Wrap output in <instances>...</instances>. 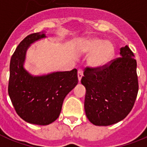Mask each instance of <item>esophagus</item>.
Instances as JSON below:
<instances>
[{
    "instance_id": "1",
    "label": "esophagus",
    "mask_w": 147,
    "mask_h": 147,
    "mask_svg": "<svg viewBox=\"0 0 147 147\" xmlns=\"http://www.w3.org/2000/svg\"><path fill=\"white\" fill-rule=\"evenodd\" d=\"M78 80L79 82H80L81 79H82V76H83V71H82V69H79L78 70Z\"/></svg>"
}]
</instances>
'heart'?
I'll return each mask as SVG.
<instances>
[{"label": "heart", "mask_w": 147, "mask_h": 147, "mask_svg": "<svg viewBox=\"0 0 147 147\" xmlns=\"http://www.w3.org/2000/svg\"><path fill=\"white\" fill-rule=\"evenodd\" d=\"M82 52L90 54L88 64L93 69L98 70L106 66L114 56L115 47L110 41H104L103 39L92 37L85 41Z\"/></svg>", "instance_id": "heart-1"}]
</instances>
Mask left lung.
<instances>
[{"label": "left lung", "mask_w": 147, "mask_h": 147, "mask_svg": "<svg viewBox=\"0 0 147 147\" xmlns=\"http://www.w3.org/2000/svg\"><path fill=\"white\" fill-rule=\"evenodd\" d=\"M81 83L86 88L84 109L93 125L107 126L124 119L138 92L137 61L128 46L119 58L100 71L87 68Z\"/></svg>", "instance_id": "obj_1"}]
</instances>
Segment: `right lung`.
Segmentation results:
<instances>
[{
  "instance_id": "1",
  "label": "right lung",
  "mask_w": 147,
  "mask_h": 147,
  "mask_svg": "<svg viewBox=\"0 0 147 147\" xmlns=\"http://www.w3.org/2000/svg\"><path fill=\"white\" fill-rule=\"evenodd\" d=\"M46 32L25 37L11 58L8 92L14 108L25 122L47 125L60 115L65 97L78 83L77 70L33 75L25 68L28 49L35 42L47 38Z\"/></svg>"
}]
</instances>
